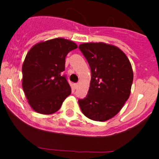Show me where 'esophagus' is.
Instances as JSON below:
<instances>
[{"instance_id": "1", "label": "esophagus", "mask_w": 159, "mask_h": 159, "mask_svg": "<svg viewBox=\"0 0 159 159\" xmlns=\"http://www.w3.org/2000/svg\"><path fill=\"white\" fill-rule=\"evenodd\" d=\"M74 86H75V89H78V83H76V84H74Z\"/></svg>"}]
</instances>
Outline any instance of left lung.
<instances>
[{
	"label": "left lung",
	"mask_w": 159,
	"mask_h": 159,
	"mask_svg": "<svg viewBox=\"0 0 159 159\" xmlns=\"http://www.w3.org/2000/svg\"><path fill=\"white\" fill-rule=\"evenodd\" d=\"M79 48L91 68L87 96L78 104L93 121H105L121 111L131 94L133 70L126 54L112 44L84 43Z\"/></svg>",
	"instance_id": "1"
}]
</instances>
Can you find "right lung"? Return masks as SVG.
Masks as SVG:
<instances>
[{
	"mask_svg": "<svg viewBox=\"0 0 159 159\" xmlns=\"http://www.w3.org/2000/svg\"><path fill=\"white\" fill-rule=\"evenodd\" d=\"M77 48L72 41L57 38L37 43L29 50L22 65V88L34 111L55 113L70 95L71 89L63 71L65 57Z\"/></svg>",
	"mask_w": 159,
	"mask_h": 159,
	"instance_id": "obj_1",
	"label": "right lung"
}]
</instances>
